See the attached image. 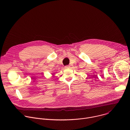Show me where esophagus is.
Instances as JSON below:
<instances>
[{"mask_svg": "<svg viewBox=\"0 0 130 130\" xmlns=\"http://www.w3.org/2000/svg\"><path fill=\"white\" fill-rule=\"evenodd\" d=\"M70 67V66H69V65H67V66H65V68H66V69H68V68H69Z\"/></svg>", "mask_w": 130, "mask_h": 130, "instance_id": "esophagus-1", "label": "esophagus"}]
</instances>
